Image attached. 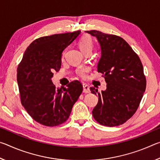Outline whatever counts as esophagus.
Returning a JSON list of instances; mask_svg holds the SVG:
<instances>
[{"instance_id": "1", "label": "esophagus", "mask_w": 160, "mask_h": 160, "mask_svg": "<svg viewBox=\"0 0 160 160\" xmlns=\"http://www.w3.org/2000/svg\"><path fill=\"white\" fill-rule=\"evenodd\" d=\"M90 92V87H89L88 85H87V84L84 83L83 84V92L85 93H89Z\"/></svg>"}]
</instances>
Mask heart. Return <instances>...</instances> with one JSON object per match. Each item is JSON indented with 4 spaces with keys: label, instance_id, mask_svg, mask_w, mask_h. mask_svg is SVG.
Segmentation results:
<instances>
[{
    "label": "heart",
    "instance_id": "heart-1",
    "mask_svg": "<svg viewBox=\"0 0 160 160\" xmlns=\"http://www.w3.org/2000/svg\"><path fill=\"white\" fill-rule=\"evenodd\" d=\"M78 47H79L80 49L82 52H84L86 50L90 49L93 47V41L92 39L88 35H85L80 38V39L78 42ZM89 68L86 66H82L80 67L77 70V73L81 77H85L87 72H88Z\"/></svg>",
    "mask_w": 160,
    "mask_h": 160
}]
</instances>
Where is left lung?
Segmentation results:
<instances>
[{
  "mask_svg": "<svg viewBox=\"0 0 160 160\" xmlns=\"http://www.w3.org/2000/svg\"><path fill=\"white\" fill-rule=\"evenodd\" d=\"M101 46L102 56L97 71L103 74L107 90L99 92L94 108V118L102 126H117L131 118L138 108L146 89V78L141 61L123 38L97 30L87 31Z\"/></svg>",
  "mask_w": 160,
  "mask_h": 160,
  "instance_id": "left-lung-1",
  "label": "left lung"
}]
</instances>
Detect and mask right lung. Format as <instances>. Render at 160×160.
Listing matches in <instances>:
<instances>
[{
    "instance_id": "1",
    "label": "right lung",
    "mask_w": 160,
    "mask_h": 160,
    "mask_svg": "<svg viewBox=\"0 0 160 160\" xmlns=\"http://www.w3.org/2000/svg\"><path fill=\"white\" fill-rule=\"evenodd\" d=\"M80 32L38 38L27 48L18 67L22 104L31 117L42 125L56 126L66 121L82 93L83 87L78 80L61 88H56L51 80L53 72L61 68L63 51Z\"/></svg>"
}]
</instances>
